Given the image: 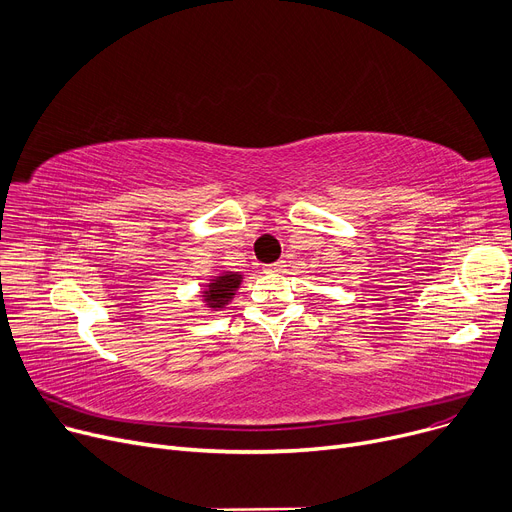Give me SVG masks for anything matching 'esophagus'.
<instances>
[{"instance_id":"1","label":"esophagus","mask_w":512,"mask_h":512,"mask_svg":"<svg viewBox=\"0 0 512 512\" xmlns=\"http://www.w3.org/2000/svg\"><path fill=\"white\" fill-rule=\"evenodd\" d=\"M286 270V261H276V263H270V265H265V274H270V276H278V274H282Z\"/></svg>"}]
</instances>
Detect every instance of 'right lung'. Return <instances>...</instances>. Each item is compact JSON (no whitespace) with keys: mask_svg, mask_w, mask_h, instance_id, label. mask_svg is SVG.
<instances>
[{"mask_svg":"<svg viewBox=\"0 0 512 512\" xmlns=\"http://www.w3.org/2000/svg\"><path fill=\"white\" fill-rule=\"evenodd\" d=\"M240 282H242L240 272H222V274L211 276L199 294L203 307H207L209 311L226 309L232 303L236 290L240 288Z\"/></svg>","mask_w":512,"mask_h":512,"instance_id":"add662e5","label":"right lung"}]
</instances>
